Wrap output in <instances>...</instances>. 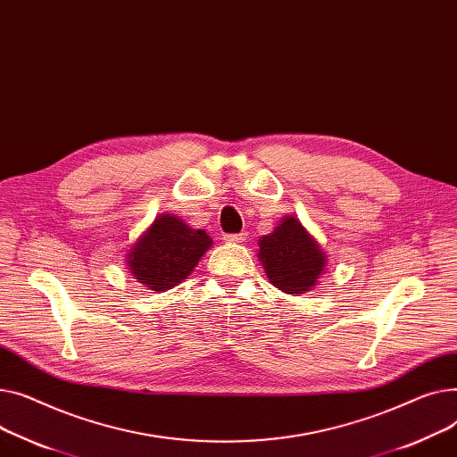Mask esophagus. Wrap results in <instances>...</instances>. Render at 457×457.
Wrapping results in <instances>:
<instances>
[{
    "mask_svg": "<svg viewBox=\"0 0 457 457\" xmlns=\"http://www.w3.org/2000/svg\"><path fill=\"white\" fill-rule=\"evenodd\" d=\"M245 237H247L245 232H241V234H227L225 241H227V244H241V241H245Z\"/></svg>",
    "mask_w": 457,
    "mask_h": 457,
    "instance_id": "34e87169",
    "label": "esophagus"
}]
</instances>
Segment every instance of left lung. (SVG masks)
<instances>
[{
  "label": "left lung",
  "mask_w": 457,
  "mask_h": 457,
  "mask_svg": "<svg viewBox=\"0 0 457 457\" xmlns=\"http://www.w3.org/2000/svg\"><path fill=\"white\" fill-rule=\"evenodd\" d=\"M258 247L267 278L287 295L312 291L327 273V253L295 216H284L271 234L258 239Z\"/></svg>",
  "instance_id": "8db88e82"
}]
</instances>
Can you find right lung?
<instances>
[{"label":"right lung","mask_w":457,"mask_h":457,"mask_svg":"<svg viewBox=\"0 0 457 457\" xmlns=\"http://www.w3.org/2000/svg\"><path fill=\"white\" fill-rule=\"evenodd\" d=\"M212 245L204 230L192 228L173 213H160L130 245L125 263L134 280L158 293L190 277Z\"/></svg>","instance_id":"add662e5"}]
</instances>
